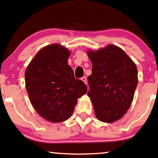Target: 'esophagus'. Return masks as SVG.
<instances>
[{
	"label": "esophagus",
	"instance_id": "esophagus-1",
	"mask_svg": "<svg viewBox=\"0 0 158 158\" xmlns=\"http://www.w3.org/2000/svg\"><path fill=\"white\" fill-rule=\"evenodd\" d=\"M81 81H83V83H85V85H87V84H88V81H87V77H85V76H84V77H81Z\"/></svg>",
	"mask_w": 158,
	"mask_h": 158
}]
</instances>
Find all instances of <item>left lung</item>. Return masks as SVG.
<instances>
[{"mask_svg": "<svg viewBox=\"0 0 158 158\" xmlns=\"http://www.w3.org/2000/svg\"><path fill=\"white\" fill-rule=\"evenodd\" d=\"M92 73L88 77L90 97L96 117L112 123L120 119L130 108L138 85L135 64L122 48L108 44L89 50Z\"/></svg>", "mask_w": 158, "mask_h": 158, "instance_id": "1", "label": "left lung"}]
</instances>
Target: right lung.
<instances>
[{
	"label": "right lung",
	"instance_id": "add662e5",
	"mask_svg": "<svg viewBox=\"0 0 158 158\" xmlns=\"http://www.w3.org/2000/svg\"><path fill=\"white\" fill-rule=\"evenodd\" d=\"M70 53L61 44H50L36 54L25 70L31 103L40 116L53 123L70 118L77 99L87 92L86 85L75 78L68 65Z\"/></svg>",
	"mask_w": 158,
	"mask_h": 158
}]
</instances>
